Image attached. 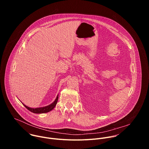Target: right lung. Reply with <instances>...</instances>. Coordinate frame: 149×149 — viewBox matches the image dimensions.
I'll return each instance as SVG.
<instances>
[{
  "label": "right lung",
  "mask_w": 149,
  "mask_h": 149,
  "mask_svg": "<svg viewBox=\"0 0 149 149\" xmlns=\"http://www.w3.org/2000/svg\"><path fill=\"white\" fill-rule=\"evenodd\" d=\"M58 100V95L56 97V98L55 99V100L50 105L46 106V107H39V108H31L28 107V106L25 105V104H24V105L25 107L30 111L33 113H36V114H41V113H48L50 111H51L52 110H53L54 109V107H55V105L57 104V101Z\"/></svg>",
  "instance_id": "1"
}]
</instances>
